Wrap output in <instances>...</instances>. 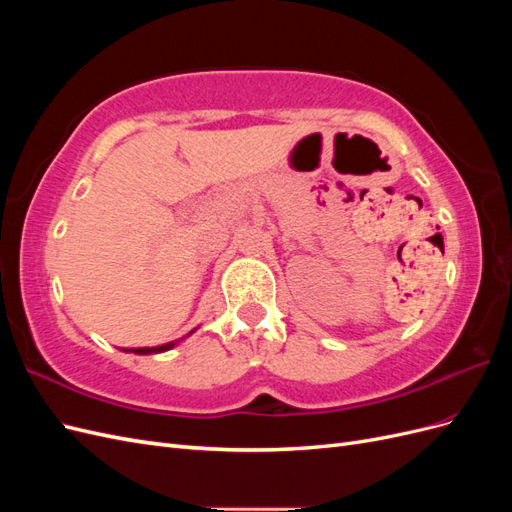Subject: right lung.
<instances>
[{
	"label": "right lung",
	"instance_id": "1",
	"mask_svg": "<svg viewBox=\"0 0 512 512\" xmlns=\"http://www.w3.org/2000/svg\"><path fill=\"white\" fill-rule=\"evenodd\" d=\"M194 331H196V329H192V331H190L188 335H185V337H190ZM185 337L175 339V342L162 344V346H153V348H121V352H134V354H160V352H168V350H173L175 346H179Z\"/></svg>",
	"mask_w": 512,
	"mask_h": 512
}]
</instances>
